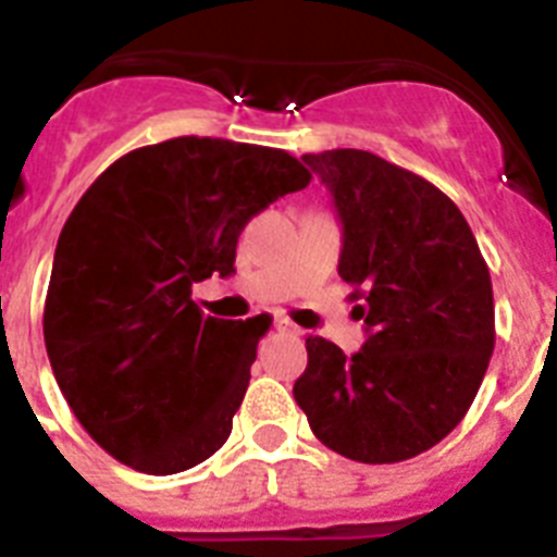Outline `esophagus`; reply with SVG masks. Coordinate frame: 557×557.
<instances>
[{"label": "esophagus", "mask_w": 557, "mask_h": 557, "mask_svg": "<svg viewBox=\"0 0 557 557\" xmlns=\"http://www.w3.org/2000/svg\"><path fill=\"white\" fill-rule=\"evenodd\" d=\"M273 327H275V331H282V333H299V327H296L290 319H284V315H275Z\"/></svg>", "instance_id": "esophagus-1"}]
</instances>
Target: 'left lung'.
<instances>
[{
    "mask_svg": "<svg viewBox=\"0 0 557 557\" xmlns=\"http://www.w3.org/2000/svg\"><path fill=\"white\" fill-rule=\"evenodd\" d=\"M342 221L339 275L368 339L354 356L307 336L293 397L324 446L399 462L457 429L495 350L488 267L455 201L362 149L301 158Z\"/></svg>",
    "mask_w": 557,
    "mask_h": 557,
    "instance_id": "1",
    "label": "left lung"
}]
</instances>
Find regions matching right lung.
Wrapping results in <instances>:
<instances>
[{"mask_svg": "<svg viewBox=\"0 0 557 557\" xmlns=\"http://www.w3.org/2000/svg\"><path fill=\"white\" fill-rule=\"evenodd\" d=\"M307 184L282 149L175 137L114 160L79 198L42 331L62 397L111 457L177 474L224 446L270 315H203L193 284L233 275L247 221Z\"/></svg>", "mask_w": 557, "mask_h": 557, "instance_id": "right-lung-1", "label": "right lung"}]
</instances>
